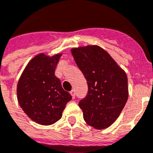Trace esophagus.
I'll return each mask as SVG.
<instances>
[{"instance_id": "34e87169", "label": "esophagus", "mask_w": 153, "mask_h": 153, "mask_svg": "<svg viewBox=\"0 0 153 153\" xmlns=\"http://www.w3.org/2000/svg\"><path fill=\"white\" fill-rule=\"evenodd\" d=\"M70 94L71 95V96L73 99H74V98H75V91H74V90H71V92H70Z\"/></svg>"}]
</instances>
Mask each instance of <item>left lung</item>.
<instances>
[{
    "instance_id": "left-lung-1",
    "label": "left lung",
    "mask_w": 153,
    "mask_h": 153,
    "mask_svg": "<svg viewBox=\"0 0 153 153\" xmlns=\"http://www.w3.org/2000/svg\"><path fill=\"white\" fill-rule=\"evenodd\" d=\"M77 66L88 86L87 96L79 102L83 119L95 129H104L115 122L128 98L125 71L99 45L71 49Z\"/></svg>"
}]
</instances>
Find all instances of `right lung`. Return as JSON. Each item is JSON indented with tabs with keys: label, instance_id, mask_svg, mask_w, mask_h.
<instances>
[{
	"label": "right lung",
	"instance_id": "add662e5",
	"mask_svg": "<svg viewBox=\"0 0 153 153\" xmlns=\"http://www.w3.org/2000/svg\"><path fill=\"white\" fill-rule=\"evenodd\" d=\"M62 53L33 58L20 77L17 87L20 107L33 121L51 125L61 119L66 103L71 100L64 91L54 71Z\"/></svg>",
	"mask_w": 153,
	"mask_h": 153
}]
</instances>
